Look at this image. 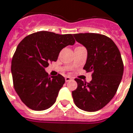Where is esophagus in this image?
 <instances>
[{
  "mask_svg": "<svg viewBox=\"0 0 133 133\" xmlns=\"http://www.w3.org/2000/svg\"><path fill=\"white\" fill-rule=\"evenodd\" d=\"M65 82H70V80H72V78L71 77H66L65 78Z\"/></svg>",
  "mask_w": 133,
  "mask_h": 133,
  "instance_id": "esophagus-1",
  "label": "esophagus"
}]
</instances>
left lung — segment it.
Listing matches in <instances>:
<instances>
[{
  "mask_svg": "<svg viewBox=\"0 0 133 133\" xmlns=\"http://www.w3.org/2000/svg\"><path fill=\"white\" fill-rule=\"evenodd\" d=\"M77 42L87 51L83 69L92 71V79L84 83L75 79L77 87L72 91L75 104L88 112L102 109L114 97L123 74L121 53L111 39L95 33L73 34Z\"/></svg>",
  "mask_w": 133,
  "mask_h": 133,
  "instance_id": "8db88e82",
  "label": "left lung"
}]
</instances>
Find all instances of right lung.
I'll use <instances>...</instances> for the list:
<instances>
[{
	"label": "right lung",
	"instance_id": "1",
	"mask_svg": "<svg viewBox=\"0 0 133 133\" xmlns=\"http://www.w3.org/2000/svg\"><path fill=\"white\" fill-rule=\"evenodd\" d=\"M72 34L38 31L26 36L17 46L11 63L13 84L26 107L44 111L52 107L65 83L61 75L49 76L45 68L56 61L59 53L74 45Z\"/></svg>",
	"mask_w": 133,
	"mask_h": 133
}]
</instances>
